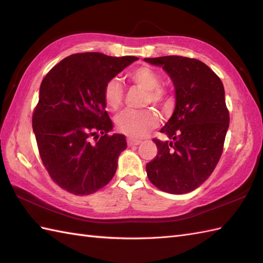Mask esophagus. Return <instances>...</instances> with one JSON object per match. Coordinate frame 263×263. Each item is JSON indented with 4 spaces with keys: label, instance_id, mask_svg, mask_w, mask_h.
Here are the masks:
<instances>
[{
    "label": "esophagus",
    "instance_id": "obj_1",
    "mask_svg": "<svg viewBox=\"0 0 263 263\" xmlns=\"http://www.w3.org/2000/svg\"><path fill=\"white\" fill-rule=\"evenodd\" d=\"M141 143L140 140H135V139H127V146L128 147H135V146H139Z\"/></svg>",
    "mask_w": 263,
    "mask_h": 263
}]
</instances>
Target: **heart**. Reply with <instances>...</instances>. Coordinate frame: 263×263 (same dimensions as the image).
Wrapping results in <instances>:
<instances>
[{
    "label": "heart",
    "mask_w": 263,
    "mask_h": 263,
    "mask_svg": "<svg viewBox=\"0 0 263 263\" xmlns=\"http://www.w3.org/2000/svg\"><path fill=\"white\" fill-rule=\"evenodd\" d=\"M130 80L136 85L146 89L148 95L146 98L147 104L152 103L158 107L167 108L172 104V97L167 89L160 86V76L149 66H139L130 72ZM103 96L106 106L109 109H117L123 103L124 98V88L119 78H110L106 81L103 90ZM117 130L124 133L131 139H140L157 127L159 120L155 111L146 110H131L122 111L115 119Z\"/></svg>",
    "instance_id": "1"
}]
</instances>
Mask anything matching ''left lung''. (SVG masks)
<instances>
[{
	"label": "left lung",
	"mask_w": 263,
	"mask_h": 263,
	"mask_svg": "<svg viewBox=\"0 0 263 263\" xmlns=\"http://www.w3.org/2000/svg\"><path fill=\"white\" fill-rule=\"evenodd\" d=\"M144 61L163 66L176 93L174 113L160 130L171 141L154 139L158 153L146 166L148 178L164 192L189 193L211 175L224 149L230 125L224 86L199 60L170 55Z\"/></svg>",
	"instance_id": "left-lung-1"
}]
</instances>
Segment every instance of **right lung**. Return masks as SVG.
Returning <instances> with one entry per match:
<instances>
[{"instance_id":"add662e5","label":"right lung","mask_w":263,"mask_h":263,"mask_svg":"<svg viewBox=\"0 0 263 263\" xmlns=\"http://www.w3.org/2000/svg\"><path fill=\"white\" fill-rule=\"evenodd\" d=\"M137 60L78 53L53 66L43 79L32 128L44 166L65 191L91 194L115 175L126 139L109 135L113 123L103 90L106 81Z\"/></svg>"}]
</instances>
